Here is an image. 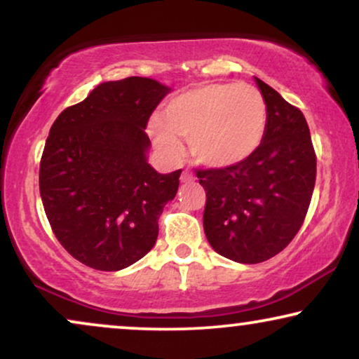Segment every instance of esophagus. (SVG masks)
Listing matches in <instances>:
<instances>
[{"mask_svg":"<svg viewBox=\"0 0 359 359\" xmlns=\"http://www.w3.org/2000/svg\"><path fill=\"white\" fill-rule=\"evenodd\" d=\"M196 178H194V175H193V171H189V170H184L183 173H181V181H183V183H193Z\"/></svg>","mask_w":359,"mask_h":359,"instance_id":"esophagus-1","label":"esophagus"}]
</instances>
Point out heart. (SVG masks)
<instances>
[{
	"label": "heart",
	"mask_w": 359,
	"mask_h": 359,
	"mask_svg": "<svg viewBox=\"0 0 359 359\" xmlns=\"http://www.w3.org/2000/svg\"><path fill=\"white\" fill-rule=\"evenodd\" d=\"M268 107L255 86L204 83L166 102L163 119L149 124V135L168 158L188 139L191 156L208 168H227L250 158L266 134Z\"/></svg>",
	"instance_id": "obj_1"
}]
</instances>
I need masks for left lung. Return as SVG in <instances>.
Returning <instances> with one entry per match:
<instances>
[{
	"label": "left lung",
	"mask_w": 359,
	"mask_h": 359,
	"mask_svg": "<svg viewBox=\"0 0 359 359\" xmlns=\"http://www.w3.org/2000/svg\"><path fill=\"white\" fill-rule=\"evenodd\" d=\"M268 107L258 150L227 168L196 170L205 191L204 232L210 247L238 263L266 262L291 243L304 224L317 156L301 109L257 78Z\"/></svg>",
	"instance_id": "8db88e82"
}]
</instances>
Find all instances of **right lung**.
<instances>
[{"instance_id":"1","label":"right lung","mask_w":359,"mask_h":359,"mask_svg":"<svg viewBox=\"0 0 359 359\" xmlns=\"http://www.w3.org/2000/svg\"><path fill=\"white\" fill-rule=\"evenodd\" d=\"M170 88L129 76L96 86L50 127L39 189L52 232L78 262L119 271L154 248L158 219L181 170L147 163L145 127Z\"/></svg>"}]
</instances>
